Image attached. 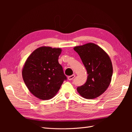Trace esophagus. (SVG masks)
<instances>
[{
	"instance_id": "1",
	"label": "esophagus",
	"mask_w": 132,
	"mask_h": 132,
	"mask_svg": "<svg viewBox=\"0 0 132 132\" xmlns=\"http://www.w3.org/2000/svg\"><path fill=\"white\" fill-rule=\"evenodd\" d=\"M75 75H70V76H69V77H68V79L69 80H73V79L75 77Z\"/></svg>"
}]
</instances>
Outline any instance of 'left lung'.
<instances>
[{"label":"left lung","mask_w":132,"mask_h":132,"mask_svg":"<svg viewBox=\"0 0 132 132\" xmlns=\"http://www.w3.org/2000/svg\"><path fill=\"white\" fill-rule=\"evenodd\" d=\"M74 50L79 55L88 74L85 84L77 87L78 92L87 99L100 96L109 86L113 74L109 55L93 43L76 46Z\"/></svg>","instance_id":"obj_1"}]
</instances>
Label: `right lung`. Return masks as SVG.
Masks as SVG:
<instances>
[{
    "mask_svg": "<svg viewBox=\"0 0 132 132\" xmlns=\"http://www.w3.org/2000/svg\"><path fill=\"white\" fill-rule=\"evenodd\" d=\"M60 48L42 46L35 50L27 58L22 70L27 87L35 97L43 100L57 94L67 77L58 57Z\"/></svg>",
    "mask_w": 132,
    "mask_h": 132,
    "instance_id": "right-lung-1",
    "label": "right lung"
}]
</instances>
